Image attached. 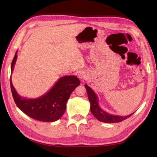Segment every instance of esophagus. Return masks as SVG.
I'll use <instances>...</instances> for the list:
<instances>
[{"mask_svg":"<svg viewBox=\"0 0 157 157\" xmlns=\"http://www.w3.org/2000/svg\"><path fill=\"white\" fill-rule=\"evenodd\" d=\"M78 76L79 78L82 79H86L88 78V76L85 72H80L78 74Z\"/></svg>","mask_w":157,"mask_h":157,"instance_id":"34e87169","label":"esophagus"}]
</instances>
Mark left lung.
<instances>
[{
    "label": "left lung",
    "mask_w": 157,
    "mask_h": 157,
    "mask_svg": "<svg viewBox=\"0 0 157 157\" xmlns=\"http://www.w3.org/2000/svg\"><path fill=\"white\" fill-rule=\"evenodd\" d=\"M85 88L86 89V91H87L89 101L90 102V111L93 115H94L98 121L108 123H119L123 121V120L128 119L130 116H132L133 115V113H132V114H130L129 115L123 117L118 115H112L111 114H109V113L105 112L99 106L98 97L94 92V91L86 84L85 85Z\"/></svg>",
    "instance_id": "8db88e82"
}]
</instances>
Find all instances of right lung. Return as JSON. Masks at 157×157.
<instances>
[{
  "label": "right lung",
  "mask_w": 157,
  "mask_h": 157,
  "mask_svg": "<svg viewBox=\"0 0 157 157\" xmlns=\"http://www.w3.org/2000/svg\"><path fill=\"white\" fill-rule=\"evenodd\" d=\"M17 57L16 52L11 63V74ZM79 84L80 82L76 76H64L46 94L38 98L27 99L17 94L10 79L12 95L17 107L29 117L43 122H53L61 117L70 95Z\"/></svg>",
  "instance_id": "1"
}]
</instances>
